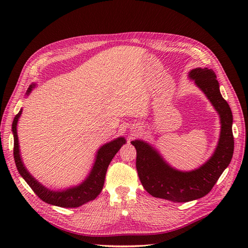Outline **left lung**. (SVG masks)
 Here are the masks:
<instances>
[{"mask_svg": "<svg viewBox=\"0 0 248 248\" xmlns=\"http://www.w3.org/2000/svg\"><path fill=\"white\" fill-rule=\"evenodd\" d=\"M189 78L194 79L220 116V139L211 158L196 170L180 171L170 168L147 142L131 141L137 150L136 167L144 188L155 198L177 202L197 200L211 191L234 153L232 114L220 94L215 72L208 68H196L190 71Z\"/></svg>", "mask_w": 248, "mask_h": 248, "instance_id": "8db88e82", "label": "left lung"}]
</instances>
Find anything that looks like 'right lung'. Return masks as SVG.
Wrapping results in <instances>:
<instances>
[{"label": "right lung", "instance_id": "1", "mask_svg": "<svg viewBox=\"0 0 248 248\" xmlns=\"http://www.w3.org/2000/svg\"><path fill=\"white\" fill-rule=\"evenodd\" d=\"M35 85H31L29 87L27 94L32 91V89ZM22 109L19 110L18 114L14 117L13 123H12V131L14 137V147H13V156L14 160H16V168L19 171L20 176L25 179V181L31 187L32 190L39 197L40 200L47 202L50 205H55L63 208H76L81 205L86 204V202L96 199L98 194L101 192L104 184V178H106L107 170L108 168V164L110 163L111 159L124 144L125 139L119 138L115 140H112L108 144L102 146L98 152H97L96 160L94 163V167L91 170V174L89 175L86 181L82 182L79 186L73 187V188L66 189L65 191H51L46 188L43 185H41L38 181L30 175V172L25 169L24 164L21 162L20 155H19V149H18V139H17V131H16V125L18 118L21 115Z\"/></svg>", "mask_w": 248, "mask_h": 248}]
</instances>
